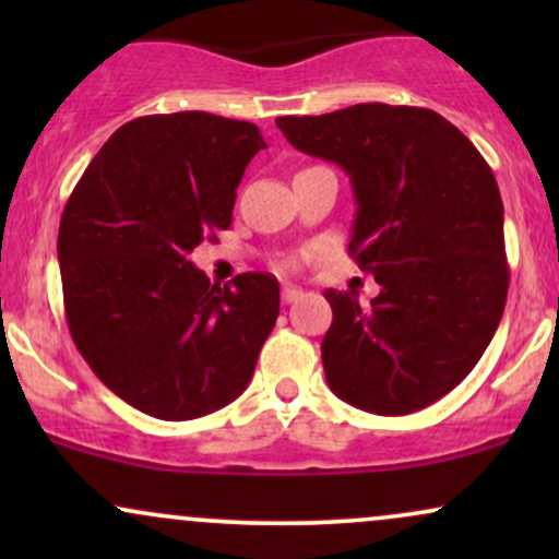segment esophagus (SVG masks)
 <instances>
[{
	"label": "esophagus",
	"instance_id": "esophagus-1",
	"mask_svg": "<svg viewBox=\"0 0 559 559\" xmlns=\"http://www.w3.org/2000/svg\"><path fill=\"white\" fill-rule=\"evenodd\" d=\"M301 297H305V292H301V288H297V286L286 284L284 288H281V299H284V305H294V301H299Z\"/></svg>",
	"mask_w": 559,
	"mask_h": 559
}]
</instances>
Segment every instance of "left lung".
<instances>
[{
    "label": "left lung",
    "instance_id": "obj_1",
    "mask_svg": "<svg viewBox=\"0 0 559 559\" xmlns=\"http://www.w3.org/2000/svg\"><path fill=\"white\" fill-rule=\"evenodd\" d=\"M288 144L346 170L357 199L349 254L381 294L325 292L320 344L338 400L407 415L476 368L502 320L510 267L497 178L460 128L381 102L275 120Z\"/></svg>",
    "mask_w": 559,
    "mask_h": 559
}]
</instances>
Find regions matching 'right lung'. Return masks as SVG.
<instances>
[{"instance_id": "1", "label": "right lung", "mask_w": 559, "mask_h": 559, "mask_svg": "<svg viewBox=\"0 0 559 559\" xmlns=\"http://www.w3.org/2000/svg\"><path fill=\"white\" fill-rule=\"evenodd\" d=\"M260 128L210 112L146 115L96 152L62 210L70 336L112 394L159 420L226 407L278 318V281L210 284L189 252L234 215Z\"/></svg>"}]
</instances>
